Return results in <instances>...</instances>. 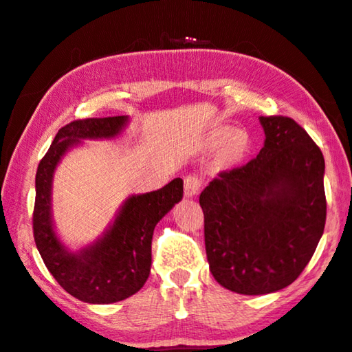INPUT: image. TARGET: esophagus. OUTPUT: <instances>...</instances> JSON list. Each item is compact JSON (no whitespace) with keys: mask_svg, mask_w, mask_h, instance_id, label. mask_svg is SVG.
<instances>
[{"mask_svg":"<svg viewBox=\"0 0 352 352\" xmlns=\"http://www.w3.org/2000/svg\"><path fill=\"white\" fill-rule=\"evenodd\" d=\"M201 184H203V177L200 175H197V173H192V175L186 176V179H184L186 197H195L198 190H200Z\"/></svg>","mask_w":352,"mask_h":352,"instance_id":"1","label":"esophagus"}]
</instances>
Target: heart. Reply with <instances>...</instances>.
<instances>
[{
  "instance_id": "1",
  "label": "heart",
  "mask_w": 352,
  "mask_h": 352,
  "mask_svg": "<svg viewBox=\"0 0 352 352\" xmlns=\"http://www.w3.org/2000/svg\"><path fill=\"white\" fill-rule=\"evenodd\" d=\"M223 151H226V154L230 155V157L241 155V152L244 151L243 136L241 135L230 136V138H228L227 142H226V147H223Z\"/></svg>"
}]
</instances>
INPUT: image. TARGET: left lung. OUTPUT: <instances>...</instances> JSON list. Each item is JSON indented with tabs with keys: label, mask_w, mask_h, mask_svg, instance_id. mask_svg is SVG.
Returning <instances> with one entry per match:
<instances>
[{
	"label": "left lung",
	"mask_w": 352,
	"mask_h": 352,
	"mask_svg": "<svg viewBox=\"0 0 352 352\" xmlns=\"http://www.w3.org/2000/svg\"><path fill=\"white\" fill-rule=\"evenodd\" d=\"M265 144L221 171L200 195L216 281L243 295L281 290L300 276L324 233V155L290 117L262 116Z\"/></svg>",
	"instance_id": "8db88e82"
}]
</instances>
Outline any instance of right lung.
I'll use <instances>...</instances> for the list:
<instances>
[{
    "label": "right lung",
    "instance_id": "obj_1",
    "mask_svg": "<svg viewBox=\"0 0 352 352\" xmlns=\"http://www.w3.org/2000/svg\"><path fill=\"white\" fill-rule=\"evenodd\" d=\"M125 116L73 120L58 130L36 171L33 236L45 267L60 286L87 303H114L131 297L151 273L152 235L157 222L181 201L184 182L176 177L159 190L130 197L106 235L78 254L58 241L50 217L55 166L80 140L111 138L126 124Z\"/></svg>",
    "mask_w": 352,
    "mask_h": 352
}]
</instances>
